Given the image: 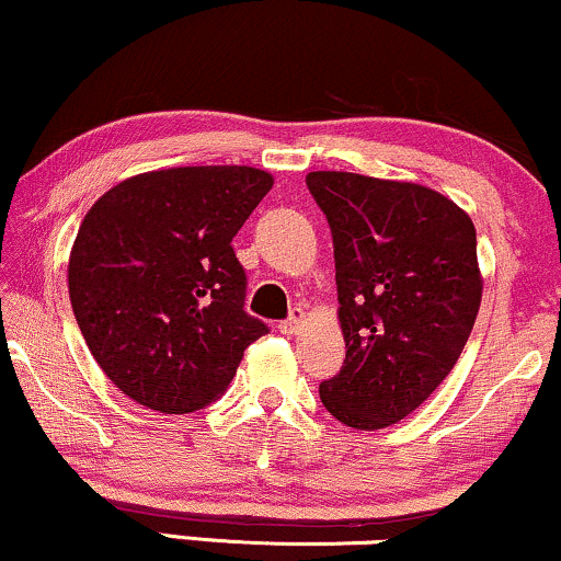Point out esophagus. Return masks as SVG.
<instances>
[{"mask_svg": "<svg viewBox=\"0 0 561 561\" xmlns=\"http://www.w3.org/2000/svg\"><path fill=\"white\" fill-rule=\"evenodd\" d=\"M301 328H304V312H301V309H294L291 317H288L286 322L278 324V330L283 335H296Z\"/></svg>", "mask_w": 561, "mask_h": 561, "instance_id": "obj_1", "label": "esophagus"}]
</instances>
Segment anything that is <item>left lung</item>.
Wrapping results in <instances>:
<instances>
[{
    "instance_id": "obj_1",
    "label": "left lung",
    "mask_w": 561,
    "mask_h": 561,
    "mask_svg": "<svg viewBox=\"0 0 561 561\" xmlns=\"http://www.w3.org/2000/svg\"><path fill=\"white\" fill-rule=\"evenodd\" d=\"M307 186L335 244L341 375L320 400L341 424H398L442 385L466 348L483 278L473 220L413 182L312 171Z\"/></svg>"
}]
</instances>
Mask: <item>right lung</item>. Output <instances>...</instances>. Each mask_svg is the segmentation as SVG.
I'll use <instances>...</instances> for the list:
<instances>
[{"instance_id":"right-lung-1","label":"right lung","mask_w":561,"mask_h":561,"mask_svg":"<svg viewBox=\"0 0 561 561\" xmlns=\"http://www.w3.org/2000/svg\"><path fill=\"white\" fill-rule=\"evenodd\" d=\"M270 186L252 165H182L124 179L85 213L69 301L103 375L135 403L158 413L216 403L267 333L244 312L231 241Z\"/></svg>"}]
</instances>
